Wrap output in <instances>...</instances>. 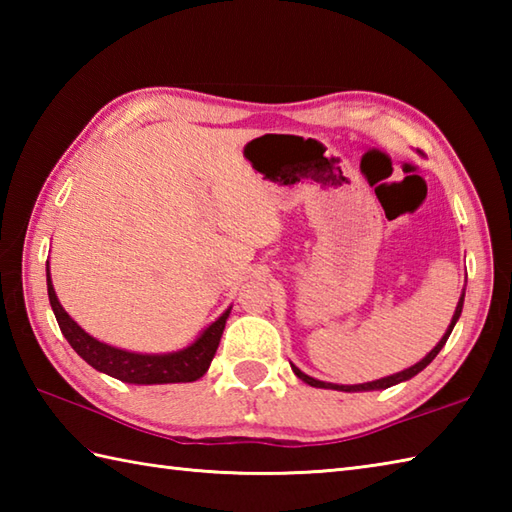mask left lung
<instances>
[{
    "label": "left lung",
    "mask_w": 512,
    "mask_h": 512,
    "mask_svg": "<svg viewBox=\"0 0 512 512\" xmlns=\"http://www.w3.org/2000/svg\"><path fill=\"white\" fill-rule=\"evenodd\" d=\"M462 306H464V292H462V297H460V301H458V308H455L451 325L447 328V332H444L440 343H438L436 347H433V350H431L427 356H424L420 363L411 365L409 369H402V372H398V374H391V376H387V378H378V380H372V383H363V385H334V383H323V380H317V378H312V376H308V374H303L301 369L295 367V365H292V372H295V374L303 380V383H308L310 387H323V389H336V391H372V389H387V387H391V385H398V383H402V380H409V378L416 376L418 372H422V369L427 367V365L433 361V358L438 356V352L442 350L444 343H447L449 334L453 332V325L458 323V319H460Z\"/></svg>",
    "instance_id": "8db88e82"
}]
</instances>
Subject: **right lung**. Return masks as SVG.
Returning a JSON list of instances; mask_svg holds the SVG:
<instances>
[{"mask_svg": "<svg viewBox=\"0 0 512 512\" xmlns=\"http://www.w3.org/2000/svg\"><path fill=\"white\" fill-rule=\"evenodd\" d=\"M48 297L54 317H57L59 328L65 339L72 345V350L79 354L85 363L92 365L99 372L123 380V383L134 385H167V383H193L206 374L213 356L220 345L222 332L231 308H228L220 319L211 323L195 343L184 347L180 352L171 354H138L118 350L107 343L96 341L94 336L85 332L68 312L61 308L57 292L52 288L50 270H48Z\"/></svg>", "mask_w": 512, "mask_h": 512, "instance_id": "1", "label": "right lung"}]
</instances>
